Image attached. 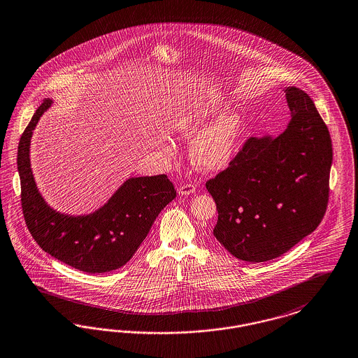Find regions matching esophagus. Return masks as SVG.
Listing matches in <instances>:
<instances>
[{
  "instance_id": "esophagus-1",
  "label": "esophagus",
  "mask_w": 358,
  "mask_h": 358,
  "mask_svg": "<svg viewBox=\"0 0 358 358\" xmlns=\"http://www.w3.org/2000/svg\"><path fill=\"white\" fill-rule=\"evenodd\" d=\"M196 192V185L193 184H182L178 187V194L187 196V194H193Z\"/></svg>"
}]
</instances>
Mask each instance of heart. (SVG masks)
Returning <instances> with one entry per match:
<instances>
[{"instance_id": "heart-1", "label": "heart", "mask_w": 358, "mask_h": 358, "mask_svg": "<svg viewBox=\"0 0 358 358\" xmlns=\"http://www.w3.org/2000/svg\"><path fill=\"white\" fill-rule=\"evenodd\" d=\"M213 115L212 102L201 97L187 99L174 105L168 115V125L174 133L192 137L199 133L190 145V158L202 172H218L225 169L234 157L243 130V118L237 110L217 115L209 124L199 129ZM165 152H173L168 140L159 143Z\"/></svg>"}]
</instances>
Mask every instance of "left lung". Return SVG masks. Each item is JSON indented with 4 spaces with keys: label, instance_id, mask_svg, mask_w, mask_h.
<instances>
[{
    "label": "left lung",
    "instance_id": "8db88e82",
    "mask_svg": "<svg viewBox=\"0 0 358 358\" xmlns=\"http://www.w3.org/2000/svg\"><path fill=\"white\" fill-rule=\"evenodd\" d=\"M292 118L277 136L250 137L228 169L206 182L218 220L213 234L234 257L265 262L315 231L329 199V130L312 99L284 89Z\"/></svg>",
    "mask_w": 358,
    "mask_h": 358
}]
</instances>
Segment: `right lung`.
Returning a JSON list of instances; mask_svg holds the SVG:
<instances>
[{
	"label": "right lung",
	"mask_w": 358,
	"mask_h": 358,
	"mask_svg": "<svg viewBox=\"0 0 358 358\" xmlns=\"http://www.w3.org/2000/svg\"><path fill=\"white\" fill-rule=\"evenodd\" d=\"M52 103L43 101L18 143L17 168L25 222L36 243L52 257L81 272H112L133 257L159 212L176 199L174 186L166 174L131 177L93 213L65 215L50 208L31 172L30 141Z\"/></svg>",
	"instance_id": "add662e5"
}]
</instances>
